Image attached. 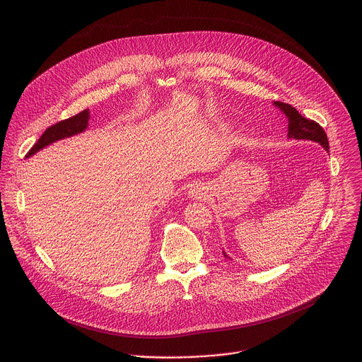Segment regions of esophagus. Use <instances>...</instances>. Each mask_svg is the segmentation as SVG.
<instances>
[{"mask_svg":"<svg viewBox=\"0 0 362 362\" xmlns=\"http://www.w3.org/2000/svg\"><path fill=\"white\" fill-rule=\"evenodd\" d=\"M189 197L194 198V199H202L206 197V192H205V188L202 185H198L195 184L194 187H191L189 189Z\"/></svg>","mask_w":362,"mask_h":362,"instance_id":"34e87169","label":"esophagus"}]
</instances>
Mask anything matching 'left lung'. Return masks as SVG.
Masks as SVG:
<instances>
[{
    "instance_id": "left-lung-1",
    "label": "left lung",
    "mask_w": 362,
    "mask_h": 362,
    "mask_svg": "<svg viewBox=\"0 0 362 362\" xmlns=\"http://www.w3.org/2000/svg\"><path fill=\"white\" fill-rule=\"evenodd\" d=\"M274 105H277L288 118V138L313 141V142H317L319 145H322L326 151L329 149V141H327L326 132L317 122L308 119V118H304L290 104L274 102ZM224 257H227V255L224 254Z\"/></svg>"
}]
</instances>
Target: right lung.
<instances>
[{
  "instance_id": "1",
  "label": "right lung",
  "mask_w": 362,
  "mask_h": 362,
  "mask_svg": "<svg viewBox=\"0 0 362 362\" xmlns=\"http://www.w3.org/2000/svg\"><path fill=\"white\" fill-rule=\"evenodd\" d=\"M88 121H89V110H83L82 112L62 119L57 124H54L52 127H49L45 134L39 138V141L33 145V148L28 152L26 157L35 155L36 152H39L40 149L49 146L52 142L64 139V138H69L72 135H76L79 132H83L88 128Z\"/></svg>"
}]
</instances>
